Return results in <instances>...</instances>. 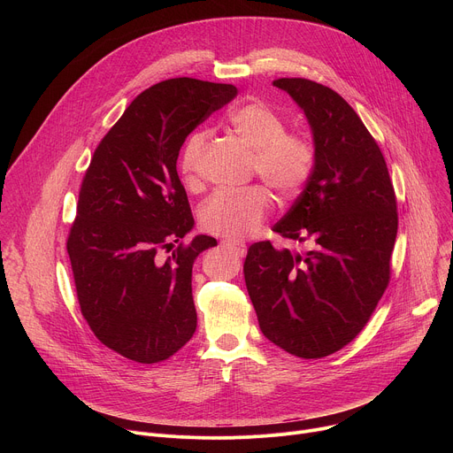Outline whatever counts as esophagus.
<instances>
[{"instance_id": "obj_1", "label": "esophagus", "mask_w": 453, "mask_h": 453, "mask_svg": "<svg viewBox=\"0 0 453 453\" xmlns=\"http://www.w3.org/2000/svg\"><path fill=\"white\" fill-rule=\"evenodd\" d=\"M222 243H224L226 247H229L231 250H234L238 256H245V252H247V247H245L243 242H238V240H224Z\"/></svg>"}]
</instances>
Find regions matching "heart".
<instances>
[{"label":"heart","mask_w":453,"mask_h":453,"mask_svg":"<svg viewBox=\"0 0 453 453\" xmlns=\"http://www.w3.org/2000/svg\"><path fill=\"white\" fill-rule=\"evenodd\" d=\"M229 127L252 149V172L276 193L290 197L304 188L313 172L315 149L304 134L285 131V119L278 111L260 100L245 102L229 112ZM204 140L197 133L182 149L179 168L186 184L197 180ZM269 204V193L262 186L219 189L201 206L199 220L211 234L243 238L260 227Z\"/></svg>","instance_id":"obj_1"}]
</instances>
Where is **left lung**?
Returning <instances> with one entry per match:
<instances>
[{
    "mask_svg": "<svg viewBox=\"0 0 453 453\" xmlns=\"http://www.w3.org/2000/svg\"><path fill=\"white\" fill-rule=\"evenodd\" d=\"M273 84L304 111L315 147L304 189L273 231L313 247L256 242L243 276L262 334L290 355L322 358L364 330L389 285L396 196L378 143L339 93L306 79Z\"/></svg>",
    "mask_w": 453,
    "mask_h": 453,
    "instance_id": "left-lung-1",
    "label": "left lung"
}]
</instances>
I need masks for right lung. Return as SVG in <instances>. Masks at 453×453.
<instances>
[{"label": "right lung", "mask_w": 453, "mask_h": 453, "mask_svg": "<svg viewBox=\"0 0 453 453\" xmlns=\"http://www.w3.org/2000/svg\"><path fill=\"white\" fill-rule=\"evenodd\" d=\"M236 93L188 77L145 89L86 170L68 236L77 297L96 339L128 360L157 364L196 334L191 269L217 240L197 234L171 250L196 224L177 157L193 128Z\"/></svg>", "instance_id": "add662e5"}]
</instances>
